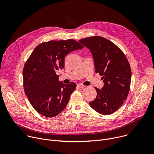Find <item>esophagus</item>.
Instances as JSON below:
<instances>
[{"label": "esophagus", "instance_id": "obj_1", "mask_svg": "<svg viewBox=\"0 0 154 154\" xmlns=\"http://www.w3.org/2000/svg\"><path fill=\"white\" fill-rule=\"evenodd\" d=\"M77 87L80 88H83L85 87V86L82 83H79V84H77Z\"/></svg>", "mask_w": 154, "mask_h": 154}]
</instances>
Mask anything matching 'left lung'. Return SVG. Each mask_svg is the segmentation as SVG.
I'll list each match as a JSON object with an SVG mask.
<instances>
[{"label": "left lung", "instance_id": "obj_1", "mask_svg": "<svg viewBox=\"0 0 154 154\" xmlns=\"http://www.w3.org/2000/svg\"><path fill=\"white\" fill-rule=\"evenodd\" d=\"M93 55L95 71L102 76L104 85L97 91L96 98L90 105L100 114L116 112L127 99L131 82V69L123 52L113 42L99 36L79 40Z\"/></svg>", "mask_w": 154, "mask_h": 154}]
</instances>
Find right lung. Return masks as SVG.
Segmentation results:
<instances>
[{
	"instance_id": "right-lung-1",
	"label": "right lung",
	"mask_w": 154,
	"mask_h": 154,
	"mask_svg": "<svg viewBox=\"0 0 154 154\" xmlns=\"http://www.w3.org/2000/svg\"><path fill=\"white\" fill-rule=\"evenodd\" d=\"M82 48L72 39L42 42L26 62L23 72L25 94L41 115L54 117L66 106L77 85L60 82L56 71L64 68L66 55Z\"/></svg>"
}]
</instances>
